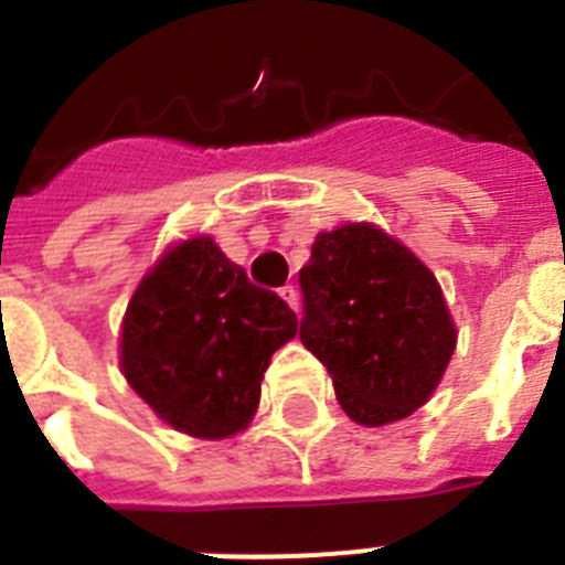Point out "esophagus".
Listing matches in <instances>:
<instances>
[{"instance_id":"34e87169","label":"esophagus","mask_w":565,"mask_h":565,"mask_svg":"<svg viewBox=\"0 0 565 565\" xmlns=\"http://www.w3.org/2000/svg\"><path fill=\"white\" fill-rule=\"evenodd\" d=\"M279 297L286 299L288 306H291L294 311H297V306H299V294H297V288H294V286H282V288H279Z\"/></svg>"}]
</instances>
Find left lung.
Masks as SVG:
<instances>
[{"label":"left lung","instance_id":"8db88e82","mask_svg":"<svg viewBox=\"0 0 565 565\" xmlns=\"http://www.w3.org/2000/svg\"><path fill=\"white\" fill-rule=\"evenodd\" d=\"M299 339L359 424L398 422L441 382L456 328L430 268L367 223L322 232L299 268Z\"/></svg>","mask_w":565,"mask_h":565}]
</instances>
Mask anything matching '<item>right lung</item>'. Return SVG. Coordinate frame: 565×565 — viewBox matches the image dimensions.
<instances>
[{
    "label": "right lung",
    "mask_w": 565,
    "mask_h": 565,
    "mask_svg": "<svg viewBox=\"0 0 565 565\" xmlns=\"http://www.w3.org/2000/svg\"><path fill=\"white\" fill-rule=\"evenodd\" d=\"M297 333L282 297L254 286L212 237L174 246L143 277L124 317L121 367L174 430L226 438L259 402L268 359Z\"/></svg>",
    "instance_id": "obj_1"
}]
</instances>
